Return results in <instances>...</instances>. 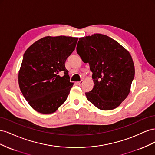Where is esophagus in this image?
<instances>
[{
	"label": "esophagus",
	"instance_id": "1",
	"mask_svg": "<svg viewBox=\"0 0 155 155\" xmlns=\"http://www.w3.org/2000/svg\"><path fill=\"white\" fill-rule=\"evenodd\" d=\"M83 83V80H81L80 81L78 82V85H81Z\"/></svg>",
	"mask_w": 155,
	"mask_h": 155
}]
</instances>
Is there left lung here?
<instances>
[{"mask_svg":"<svg viewBox=\"0 0 155 155\" xmlns=\"http://www.w3.org/2000/svg\"><path fill=\"white\" fill-rule=\"evenodd\" d=\"M76 49L93 73L94 86L85 92L87 100L103 110L118 107L129 95L134 78L129 51L116 41L100 34L81 37Z\"/></svg>","mask_w":155,"mask_h":155,"instance_id":"left-lung-1","label":"left lung"}]
</instances>
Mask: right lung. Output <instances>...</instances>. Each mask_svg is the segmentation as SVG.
Wrapping results in <instances>:
<instances>
[{
  "label": "right lung",
  "mask_w": 155,
  "mask_h": 155,
  "mask_svg": "<svg viewBox=\"0 0 155 155\" xmlns=\"http://www.w3.org/2000/svg\"><path fill=\"white\" fill-rule=\"evenodd\" d=\"M78 40L77 37L47 36L26 50L18 85L23 96L36 111L52 113L66 101L74 83L70 81L65 62Z\"/></svg>",
  "instance_id": "add662e5"
}]
</instances>
